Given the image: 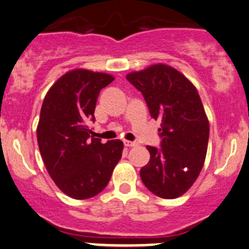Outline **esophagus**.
<instances>
[{
    "instance_id": "esophagus-1",
    "label": "esophagus",
    "mask_w": 249,
    "mask_h": 249,
    "mask_svg": "<svg viewBox=\"0 0 249 249\" xmlns=\"http://www.w3.org/2000/svg\"><path fill=\"white\" fill-rule=\"evenodd\" d=\"M124 145H125V146H127V147H133V146H136L137 142H130V141H124Z\"/></svg>"
}]
</instances>
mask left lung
<instances>
[{"mask_svg":"<svg viewBox=\"0 0 249 249\" xmlns=\"http://www.w3.org/2000/svg\"><path fill=\"white\" fill-rule=\"evenodd\" d=\"M126 79L142 93L151 117L161 122V147L146 146L151 157L141 178L156 196L178 198L198 178L207 153L210 123L198 91L162 63L127 73Z\"/></svg>","mask_w":249,"mask_h":249,"instance_id":"1","label":"left lung"}]
</instances>
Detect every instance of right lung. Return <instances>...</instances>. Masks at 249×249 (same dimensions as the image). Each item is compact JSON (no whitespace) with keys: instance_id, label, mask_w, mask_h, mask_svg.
Listing matches in <instances>:
<instances>
[{"instance_id":"right-lung-1","label":"right lung","mask_w":249,"mask_h":249,"mask_svg":"<svg viewBox=\"0 0 249 249\" xmlns=\"http://www.w3.org/2000/svg\"><path fill=\"white\" fill-rule=\"evenodd\" d=\"M115 77L87 69L68 71L53 83L43 101L37 142L51 179L73 199L101 193L122 158L119 139L103 144L91 136L97 98Z\"/></svg>"}]
</instances>
